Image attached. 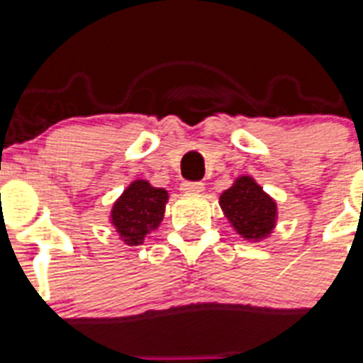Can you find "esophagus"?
<instances>
[{"label": "esophagus", "mask_w": 363, "mask_h": 363, "mask_svg": "<svg viewBox=\"0 0 363 363\" xmlns=\"http://www.w3.org/2000/svg\"><path fill=\"white\" fill-rule=\"evenodd\" d=\"M179 191L185 192V194H200L203 191V184H200V182H184L179 185Z\"/></svg>", "instance_id": "esophagus-1"}]
</instances>
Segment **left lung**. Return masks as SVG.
<instances>
[{
    "label": "left lung",
    "instance_id": "8db88e82",
    "mask_svg": "<svg viewBox=\"0 0 363 363\" xmlns=\"http://www.w3.org/2000/svg\"><path fill=\"white\" fill-rule=\"evenodd\" d=\"M220 207L230 227L249 242L269 238L277 227V200L269 196L252 176L243 174L234 179L220 194Z\"/></svg>",
    "mask_w": 363,
    "mask_h": 363
}]
</instances>
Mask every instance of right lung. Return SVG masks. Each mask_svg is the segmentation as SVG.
<instances>
[{
    "label": "right lung",
    "mask_w": 363,
    "mask_h": 363,
    "mask_svg": "<svg viewBox=\"0 0 363 363\" xmlns=\"http://www.w3.org/2000/svg\"><path fill=\"white\" fill-rule=\"evenodd\" d=\"M167 201L165 189L154 187L147 179H134L112 203L108 221L125 245H142L163 221Z\"/></svg>",
    "instance_id": "1"
}]
</instances>
